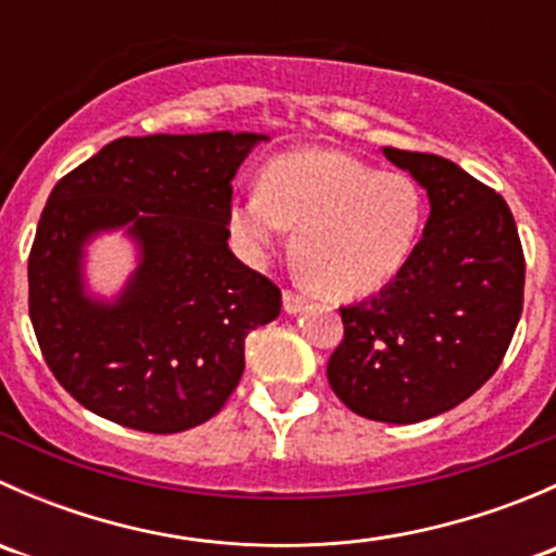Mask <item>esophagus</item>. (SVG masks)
Listing matches in <instances>:
<instances>
[{"instance_id":"obj_1","label":"esophagus","mask_w":556,"mask_h":556,"mask_svg":"<svg viewBox=\"0 0 556 556\" xmlns=\"http://www.w3.org/2000/svg\"><path fill=\"white\" fill-rule=\"evenodd\" d=\"M306 304H309V301L301 299V295H295V293H290V290L282 295V309L288 314H301L306 309Z\"/></svg>"}]
</instances>
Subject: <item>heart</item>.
Returning <instances> with one entry per match:
<instances>
[{
    "label": "heart",
    "mask_w": 556,
    "mask_h": 556,
    "mask_svg": "<svg viewBox=\"0 0 556 556\" xmlns=\"http://www.w3.org/2000/svg\"><path fill=\"white\" fill-rule=\"evenodd\" d=\"M425 223L417 179L330 148L268 161L261 188L237 195L228 228L250 261H263L290 228L306 277L328 299H361L390 285Z\"/></svg>",
    "instance_id": "b5f03b06"
}]
</instances>
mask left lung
I'll return each instance as SVG.
<instances>
[{
    "mask_svg": "<svg viewBox=\"0 0 556 556\" xmlns=\"http://www.w3.org/2000/svg\"><path fill=\"white\" fill-rule=\"evenodd\" d=\"M428 193L422 239L377 295L341 306L328 382L366 419L412 425L473 395L521 317L525 255L501 193L441 155L382 148Z\"/></svg>",
    "mask_w": 556,
    "mask_h": 556,
    "instance_id": "1",
    "label": "left lung"
}]
</instances>
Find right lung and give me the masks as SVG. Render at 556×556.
<instances>
[{
  "label": "right lung",
  "mask_w": 556,
  "mask_h": 556,
  "mask_svg": "<svg viewBox=\"0 0 556 556\" xmlns=\"http://www.w3.org/2000/svg\"><path fill=\"white\" fill-rule=\"evenodd\" d=\"M261 142L250 131L123 137L53 188L29 255V317L53 377L88 412L179 433L237 390L247 333L282 309L228 247L231 179ZM117 230L135 268L102 296L87 247Z\"/></svg>",
  "instance_id": "add662e5"
}]
</instances>
